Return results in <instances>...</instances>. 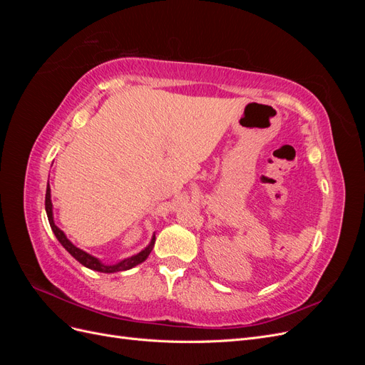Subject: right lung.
Here are the masks:
<instances>
[{
	"label": "right lung",
	"mask_w": 365,
	"mask_h": 365,
	"mask_svg": "<svg viewBox=\"0 0 365 365\" xmlns=\"http://www.w3.org/2000/svg\"><path fill=\"white\" fill-rule=\"evenodd\" d=\"M51 208H53V205H51V195H50V185H48V187H47V192H46V212H47L48 222H50V227H51V230H53V233H54V236H56V239L61 242V245H62L65 250H67L77 262L82 263L83 267L90 268V269H94V271H98V272H106V274L130 269V268L137 267L138 263L145 262V260L148 259V256H149L152 248H153V244H155V236H153L152 240H150V244H149L145 250L140 251L138 254H135V256H132V257H129V259L121 260V262H118V263H115V264H105V263H102L98 259L93 257L91 254H88V252L79 250V248L74 247V245L71 244V242L67 239V236L63 235V231L59 230L56 225H54L53 210H51Z\"/></svg>",
	"instance_id": "1"
}]
</instances>
